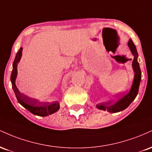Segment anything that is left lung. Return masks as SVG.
<instances>
[{"label":"left lung","mask_w":152,"mask_h":152,"mask_svg":"<svg viewBox=\"0 0 152 152\" xmlns=\"http://www.w3.org/2000/svg\"><path fill=\"white\" fill-rule=\"evenodd\" d=\"M128 46L130 48L131 51L132 52L134 56V58L132 62V66L134 71V79L133 81L132 88L129 93L124 94L123 96H120L116 102H111L109 104H99L96 106V107L99 109L107 111L111 113H116L126 109L130 104L135 99L139 91V84H140L141 78H142V71H141L139 64L137 61L138 53L137 51L135 45L133 43L132 39H129L128 43Z\"/></svg>","instance_id":"8db88e82"}]
</instances>
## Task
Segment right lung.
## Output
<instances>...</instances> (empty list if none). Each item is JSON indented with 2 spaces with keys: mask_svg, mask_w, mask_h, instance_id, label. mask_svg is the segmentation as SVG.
Masks as SVG:
<instances>
[{
  "mask_svg": "<svg viewBox=\"0 0 152 152\" xmlns=\"http://www.w3.org/2000/svg\"><path fill=\"white\" fill-rule=\"evenodd\" d=\"M22 48L19 49L18 52L16 53L14 61L13 63V71H12L11 76H10V81L12 83V88L15 94L17 100L19 104H20L28 110L31 113L35 115L40 116H46L48 115L53 114L56 111L59 109V103H42L38 102L36 99H33L26 96V95L23 94L19 91L16 86H15V81L17 76V64L22 56Z\"/></svg>",
  "mask_w": 152,
  "mask_h": 152,
  "instance_id": "add662e5",
  "label": "right lung"
}]
</instances>
